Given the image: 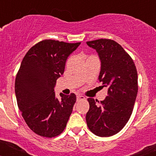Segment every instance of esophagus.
<instances>
[{"label":"esophagus","mask_w":156,"mask_h":156,"mask_svg":"<svg viewBox=\"0 0 156 156\" xmlns=\"http://www.w3.org/2000/svg\"><path fill=\"white\" fill-rule=\"evenodd\" d=\"M76 98H77V100H84L85 97H84V96H83V95H81V94H77Z\"/></svg>","instance_id":"34e87169"}]
</instances>
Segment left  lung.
<instances>
[{"instance_id":"obj_1","label":"left lung","mask_w":156,"mask_h":156,"mask_svg":"<svg viewBox=\"0 0 156 156\" xmlns=\"http://www.w3.org/2000/svg\"><path fill=\"white\" fill-rule=\"evenodd\" d=\"M101 61L99 82L108 88V96L99 104L88 98L86 121L90 131L99 137H110L124 127L133 112L137 94V73L130 56L112 40L87 41Z\"/></svg>"}]
</instances>
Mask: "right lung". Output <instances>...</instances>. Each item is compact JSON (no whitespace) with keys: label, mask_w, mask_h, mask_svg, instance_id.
Listing matches in <instances>:
<instances>
[{"label":"right lung","mask_w":156,"mask_h":156,"mask_svg":"<svg viewBox=\"0 0 156 156\" xmlns=\"http://www.w3.org/2000/svg\"><path fill=\"white\" fill-rule=\"evenodd\" d=\"M80 44L45 40L32 47L22 61L15 83L17 104L29 127L40 136L56 137L66 128L76 97L60 93L58 98L55 87Z\"/></svg>","instance_id":"1"}]
</instances>
